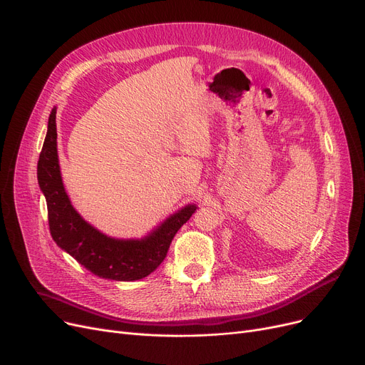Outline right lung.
<instances>
[{"instance_id":"add662e5","label":"right lung","mask_w":365,"mask_h":365,"mask_svg":"<svg viewBox=\"0 0 365 365\" xmlns=\"http://www.w3.org/2000/svg\"><path fill=\"white\" fill-rule=\"evenodd\" d=\"M56 139V109H53L38 160V183L46 195L48 226L54 242L101 278L136 281L148 277L165 259L171 240L195 213L197 207L186 205L142 241L112 240L84 222L71 205L61 178Z\"/></svg>"}]
</instances>
